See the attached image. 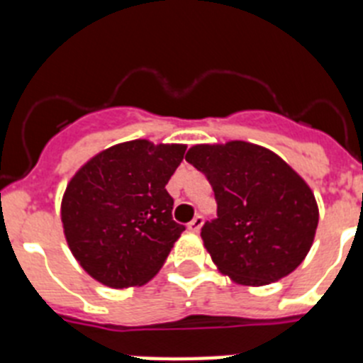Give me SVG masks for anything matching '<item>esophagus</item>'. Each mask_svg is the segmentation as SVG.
<instances>
[{
    "mask_svg": "<svg viewBox=\"0 0 363 363\" xmlns=\"http://www.w3.org/2000/svg\"><path fill=\"white\" fill-rule=\"evenodd\" d=\"M201 225H203V218H201L200 214H198V216H194L191 221H189L187 229L191 230V233H200Z\"/></svg>",
    "mask_w": 363,
    "mask_h": 363,
    "instance_id": "esophagus-1",
    "label": "esophagus"
}]
</instances>
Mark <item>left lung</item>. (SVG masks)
I'll list each match as a JSON object with an SVG mask.
<instances>
[{"mask_svg":"<svg viewBox=\"0 0 363 363\" xmlns=\"http://www.w3.org/2000/svg\"><path fill=\"white\" fill-rule=\"evenodd\" d=\"M213 185L218 218L201 240L221 274L249 287L278 281L306 259L318 203L306 179L265 147L233 140L185 156Z\"/></svg>","mask_w":363,"mask_h":363,"instance_id":"1","label":"left lung"}]
</instances>
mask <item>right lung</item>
Here are the masks:
<instances>
[{
  "instance_id": "add662e5",
  "label": "right lung",
  "mask_w": 363,
  "mask_h": 363,
  "mask_svg": "<svg viewBox=\"0 0 363 363\" xmlns=\"http://www.w3.org/2000/svg\"><path fill=\"white\" fill-rule=\"evenodd\" d=\"M187 145L133 140L92 156L67 184L63 234L83 271L112 289L156 277L185 227L165 185Z\"/></svg>"
}]
</instances>
